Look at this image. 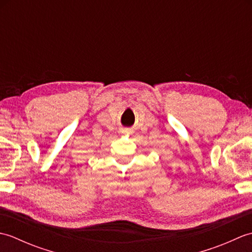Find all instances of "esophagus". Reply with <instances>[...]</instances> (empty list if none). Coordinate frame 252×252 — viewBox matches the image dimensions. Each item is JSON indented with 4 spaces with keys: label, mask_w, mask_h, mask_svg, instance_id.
I'll list each match as a JSON object with an SVG mask.
<instances>
[{
    "label": "esophagus",
    "mask_w": 252,
    "mask_h": 252,
    "mask_svg": "<svg viewBox=\"0 0 252 252\" xmlns=\"http://www.w3.org/2000/svg\"><path fill=\"white\" fill-rule=\"evenodd\" d=\"M125 132H126V133H130V131H129V130H126V131H125Z\"/></svg>",
    "instance_id": "esophagus-1"
}]
</instances>
